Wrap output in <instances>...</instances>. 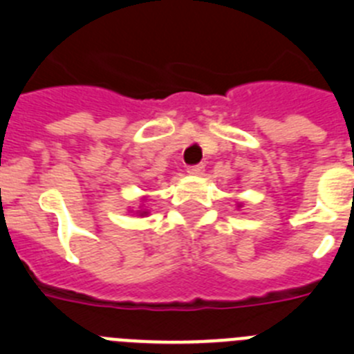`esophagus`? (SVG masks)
<instances>
[{"label": "esophagus", "instance_id": "34e87169", "mask_svg": "<svg viewBox=\"0 0 354 354\" xmlns=\"http://www.w3.org/2000/svg\"><path fill=\"white\" fill-rule=\"evenodd\" d=\"M203 171H205L203 165H192V167H187V173L192 174V176H199V174H203Z\"/></svg>", "mask_w": 354, "mask_h": 354}]
</instances>
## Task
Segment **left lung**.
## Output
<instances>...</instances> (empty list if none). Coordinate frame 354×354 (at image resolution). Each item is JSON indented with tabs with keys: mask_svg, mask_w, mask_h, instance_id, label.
Listing matches in <instances>:
<instances>
[{
	"mask_svg": "<svg viewBox=\"0 0 354 354\" xmlns=\"http://www.w3.org/2000/svg\"><path fill=\"white\" fill-rule=\"evenodd\" d=\"M240 206H241V205H238V208H240Z\"/></svg>",
	"mask_w": 354,
	"mask_h": 354,
	"instance_id": "left-lung-1",
	"label": "left lung"
}]
</instances>
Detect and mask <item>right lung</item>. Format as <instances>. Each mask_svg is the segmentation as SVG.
<instances>
[{"mask_svg":"<svg viewBox=\"0 0 354 354\" xmlns=\"http://www.w3.org/2000/svg\"><path fill=\"white\" fill-rule=\"evenodd\" d=\"M142 201H145V199H142ZM148 209H138V215L139 216H146V215H148Z\"/></svg>","mask_w":354,"mask_h":354,"instance_id":"right-lung-1","label":"right lung"}]
</instances>
